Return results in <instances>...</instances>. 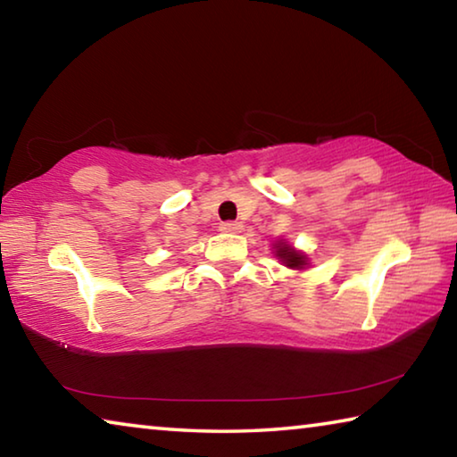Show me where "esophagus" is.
<instances>
[{"mask_svg": "<svg viewBox=\"0 0 457 457\" xmlns=\"http://www.w3.org/2000/svg\"><path fill=\"white\" fill-rule=\"evenodd\" d=\"M220 229L226 231V234H237V231H242V223H239V221H221Z\"/></svg>", "mask_w": 457, "mask_h": 457, "instance_id": "obj_1", "label": "esophagus"}]
</instances>
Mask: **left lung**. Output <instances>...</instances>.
<instances>
[{
	"label": "left lung",
	"instance_id": "obj_1",
	"mask_svg": "<svg viewBox=\"0 0 457 457\" xmlns=\"http://www.w3.org/2000/svg\"><path fill=\"white\" fill-rule=\"evenodd\" d=\"M276 256L280 258L288 268H298V270H300V268H303V266L306 264V256H304V253L296 252L292 245L284 244V242H280V244L276 245Z\"/></svg>",
	"mask_w": 457,
	"mask_h": 457
}]
</instances>
